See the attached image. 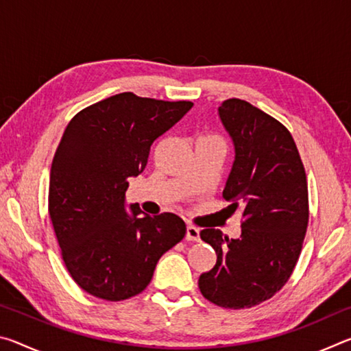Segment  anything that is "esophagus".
Wrapping results in <instances>:
<instances>
[{
  "label": "esophagus",
  "mask_w": 351,
  "mask_h": 351,
  "mask_svg": "<svg viewBox=\"0 0 351 351\" xmlns=\"http://www.w3.org/2000/svg\"><path fill=\"white\" fill-rule=\"evenodd\" d=\"M186 240L198 241L199 240V229L195 226H187L186 228Z\"/></svg>",
  "instance_id": "34e87169"
}]
</instances>
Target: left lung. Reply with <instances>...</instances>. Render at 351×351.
Here are the masks:
<instances>
[{
  "instance_id": "8db88e82",
  "label": "left lung",
  "mask_w": 351,
  "mask_h": 351,
  "mask_svg": "<svg viewBox=\"0 0 351 351\" xmlns=\"http://www.w3.org/2000/svg\"><path fill=\"white\" fill-rule=\"evenodd\" d=\"M218 116L234 144L223 190L245 217L239 239L203 229L217 263L199 276L201 294L223 308H251L280 291L299 258L308 226V186L293 136L246 100L229 99Z\"/></svg>"
}]
</instances>
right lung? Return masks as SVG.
I'll use <instances>...</instances> for the list:
<instances>
[{"mask_svg": "<svg viewBox=\"0 0 351 351\" xmlns=\"http://www.w3.org/2000/svg\"><path fill=\"white\" fill-rule=\"evenodd\" d=\"M192 106L121 93L82 110L64 130L51 167L49 217L71 277L91 295L117 302L139 294L186 235L180 217L147 215L127 204L125 192L153 142Z\"/></svg>", "mask_w": 351, "mask_h": 351, "instance_id": "right-lung-1", "label": "right lung"}]
</instances>
